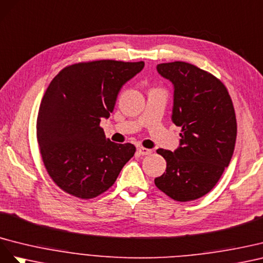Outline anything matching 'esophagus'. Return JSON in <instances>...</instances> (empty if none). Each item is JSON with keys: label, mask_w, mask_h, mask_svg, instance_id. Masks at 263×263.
Segmentation results:
<instances>
[{"label": "esophagus", "mask_w": 263, "mask_h": 263, "mask_svg": "<svg viewBox=\"0 0 263 263\" xmlns=\"http://www.w3.org/2000/svg\"><path fill=\"white\" fill-rule=\"evenodd\" d=\"M138 152H139L141 155H148V154L152 153V149L139 146V147H138Z\"/></svg>", "instance_id": "1"}]
</instances>
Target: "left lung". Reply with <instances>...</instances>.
I'll return each mask as SVG.
<instances>
[{
	"instance_id": "left-lung-1",
	"label": "left lung",
	"mask_w": 263,
	"mask_h": 263,
	"mask_svg": "<svg viewBox=\"0 0 263 263\" xmlns=\"http://www.w3.org/2000/svg\"><path fill=\"white\" fill-rule=\"evenodd\" d=\"M156 70L173 85L172 121L182 133L174 152L156 151L166 161V171L154 183L174 200L197 199L213 190L234 154V104L220 80L192 64H159Z\"/></svg>"
}]
</instances>
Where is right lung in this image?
<instances>
[{"label":"right lung","mask_w":263,"mask_h":263,"mask_svg":"<svg viewBox=\"0 0 263 263\" xmlns=\"http://www.w3.org/2000/svg\"><path fill=\"white\" fill-rule=\"evenodd\" d=\"M143 67V62L108 59L79 63L51 80L37 116V141L45 167L64 192L97 197L134 155L133 144L107 139L100 121L110 117L122 86Z\"/></svg>","instance_id":"add662e5"}]
</instances>
